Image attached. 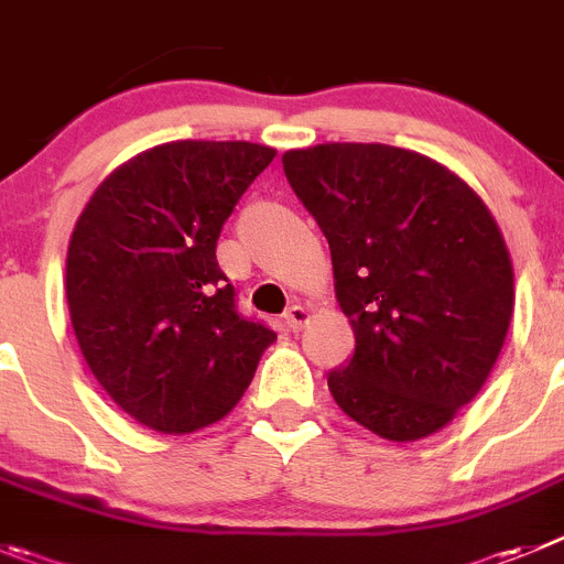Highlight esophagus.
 <instances>
[{"label": "esophagus", "instance_id": "1", "mask_svg": "<svg viewBox=\"0 0 564 564\" xmlns=\"http://www.w3.org/2000/svg\"><path fill=\"white\" fill-rule=\"evenodd\" d=\"M283 323H286L289 332H301L308 323V308L301 306V303H294V306H289L286 314H283Z\"/></svg>", "mask_w": 564, "mask_h": 564}]
</instances>
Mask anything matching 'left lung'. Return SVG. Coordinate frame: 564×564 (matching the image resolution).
Listing matches in <instances>:
<instances>
[{
	"instance_id": "1",
	"label": "left lung",
	"mask_w": 564,
	"mask_h": 564,
	"mask_svg": "<svg viewBox=\"0 0 564 564\" xmlns=\"http://www.w3.org/2000/svg\"><path fill=\"white\" fill-rule=\"evenodd\" d=\"M283 171L326 236L357 337L328 373L334 402L379 438L438 433L484 388L514 312L495 216L458 174L395 145L294 149Z\"/></svg>"
}]
</instances>
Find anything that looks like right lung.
Instances as JSON below:
<instances>
[{"label":"right lung","mask_w":564,"mask_h":564,"mask_svg":"<svg viewBox=\"0 0 564 564\" xmlns=\"http://www.w3.org/2000/svg\"><path fill=\"white\" fill-rule=\"evenodd\" d=\"M275 149L176 140L111 171L75 221L67 303L86 365L123 413L185 435L225 419L275 332L236 308L221 225Z\"/></svg>","instance_id":"add662e5"}]
</instances>
